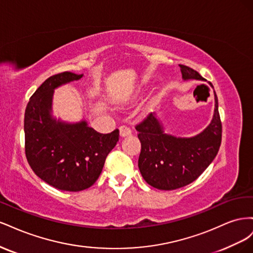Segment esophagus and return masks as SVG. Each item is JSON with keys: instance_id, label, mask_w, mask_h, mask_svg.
Listing matches in <instances>:
<instances>
[{"instance_id": "esophagus-1", "label": "esophagus", "mask_w": 253, "mask_h": 253, "mask_svg": "<svg viewBox=\"0 0 253 253\" xmlns=\"http://www.w3.org/2000/svg\"><path fill=\"white\" fill-rule=\"evenodd\" d=\"M119 131H120V136L121 137H126V136H129L132 134V129L126 126H121L119 127Z\"/></svg>"}]
</instances>
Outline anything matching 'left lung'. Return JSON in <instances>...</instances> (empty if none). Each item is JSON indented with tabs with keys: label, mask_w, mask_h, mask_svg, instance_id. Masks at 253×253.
<instances>
[{
	"label": "left lung",
	"mask_w": 253,
	"mask_h": 253,
	"mask_svg": "<svg viewBox=\"0 0 253 253\" xmlns=\"http://www.w3.org/2000/svg\"><path fill=\"white\" fill-rule=\"evenodd\" d=\"M179 67L183 80H205L193 68L181 64ZM214 100L215 109L211 124L201 134L190 138L166 134L163 125L152 113L136 125L141 142L139 171L150 186L159 190L185 187L200 177L213 162L221 142V122L215 91Z\"/></svg>",
	"instance_id": "8db88e82"
}]
</instances>
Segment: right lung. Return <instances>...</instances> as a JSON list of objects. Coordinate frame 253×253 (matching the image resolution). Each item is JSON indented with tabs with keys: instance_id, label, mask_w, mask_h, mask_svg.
Wrapping results in <instances>:
<instances>
[{
	"instance_id": "1",
	"label": "right lung",
	"mask_w": 253,
	"mask_h": 253,
	"mask_svg": "<svg viewBox=\"0 0 253 253\" xmlns=\"http://www.w3.org/2000/svg\"><path fill=\"white\" fill-rule=\"evenodd\" d=\"M83 75H53L38 87L24 117L25 154L37 176L53 188L78 192L93 186L105 158L119 140V129L100 134L86 121L66 124L51 116L53 89Z\"/></svg>"
}]
</instances>
